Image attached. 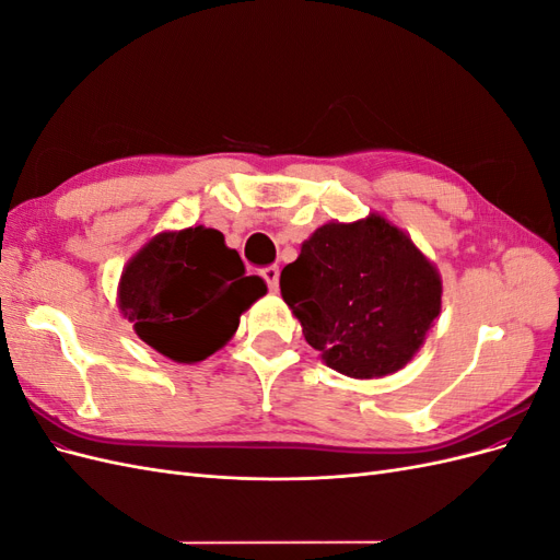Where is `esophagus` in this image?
Instances as JSON below:
<instances>
[{
    "label": "esophagus",
    "instance_id": "esophagus-1",
    "mask_svg": "<svg viewBox=\"0 0 560 560\" xmlns=\"http://www.w3.org/2000/svg\"><path fill=\"white\" fill-rule=\"evenodd\" d=\"M259 276L268 284L270 292H278V280H280V268L278 266H266L259 270Z\"/></svg>",
    "mask_w": 560,
    "mask_h": 560
}]
</instances>
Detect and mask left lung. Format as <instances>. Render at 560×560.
<instances>
[{
  "mask_svg": "<svg viewBox=\"0 0 560 560\" xmlns=\"http://www.w3.org/2000/svg\"><path fill=\"white\" fill-rule=\"evenodd\" d=\"M306 341L350 378L395 374L442 311V280L411 238L383 217L325 224L280 273Z\"/></svg>",
  "mask_w": 560,
  "mask_h": 560,
  "instance_id": "8db88e82",
  "label": "left lung"
}]
</instances>
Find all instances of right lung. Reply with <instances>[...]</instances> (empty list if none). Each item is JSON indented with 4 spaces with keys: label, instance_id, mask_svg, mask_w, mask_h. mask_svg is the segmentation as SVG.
I'll return each mask as SVG.
<instances>
[{
    "label": "right lung",
    "instance_id": "add662e5",
    "mask_svg": "<svg viewBox=\"0 0 560 560\" xmlns=\"http://www.w3.org/2000/svg\"><path fill=\"white\" fill-rule=\"evenodd\" d=\"M266 294L245 276L238 252L214 229L161 233L128 261L118 306L147 346L175 362H200L238 329L241 313Z\"/></svg>",
    "mask_w": 560,
    "mask_h": 560
}]
</instances>
